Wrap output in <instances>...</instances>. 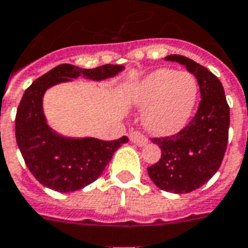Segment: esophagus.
I'll return each mask as SVG.
<instances>
[{
	"mask_svg": "<svg viewBox=\"0 0 248 248\" xmlns=\"http://www.w3.org/2000/svg\"><path fill=\"white\" fill-rule=\"evenodd\" d=\"M128 138H130V140H131L132 143H135V144L139 145V147H145V145L148 144V139H147L144 135H141L140 132H131Z\"/></svg>",
	"mask_w": 248,
	"mask_h": 248,
	"instance_id": "obj_1",
	"label": "esophagus"
}]
</instances>
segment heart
Instances as JSON below:
<instances>
[{
  "mask_svg": "<svg viewBox=\"0 0 248 248\" xmlns=\"http://www.w3.org/2000/svg\"><path fill=\"white\" fill-rule=\"evenodd\" d=\"M198 82L190 73L158 69L126 93L127 103L143 113V126L155 137L178 134L192 116L198 100Z\"/></svg>",
  "mask_w": 248,
  "mask_h": 248,
  "instance_id": "b5f03b06",
  "label": "heart"
}]
</instances>
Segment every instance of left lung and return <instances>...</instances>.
Masks as SVG:
<instances>
[{"label": "left lung", "mask_w": 248, "mask_h": 248, "mask_svg": "<svg viewBox=\"0 0 248 248\" xmlns=\"http://www.w3.org/2000/svg\"><path fill=\"white\" fill-rule=\"evenodd\" d=\"M165 60L178 62L195 75L202 100L195 117L178 134L152 139L161 149V158L147 170L160 190L187 194L203 186L220 168L229 137V105L221 82L204 66L179 54Z\"/></svg>", "instance_id": "1"}]
</instances>
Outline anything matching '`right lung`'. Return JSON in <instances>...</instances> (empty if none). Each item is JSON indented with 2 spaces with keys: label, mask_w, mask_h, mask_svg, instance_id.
I'll return each instance as SVG.
<instances>
[{
  "label": "right lung",
  "mask_w": 248,
  "mask_h": 248,
  "mask_svg": "<svg viewBox=\"0 0 248 248\" xmlns=\"http://www.w3.org/2000/svg\"><path fill=\"white\" fill-rule=\"evenodd\" d=\"M124 66L104 65L80 69L62 63L37 78L24 92L15 117V138L24 162L43 186L71 192L88 186L103 174L105 166L128 139L100 140L96 138H67L50 128L43 110L48 88L83 77L94 82L113 78Z\"/></svg>",
  "instance_id": "1"
}]
</instances>
